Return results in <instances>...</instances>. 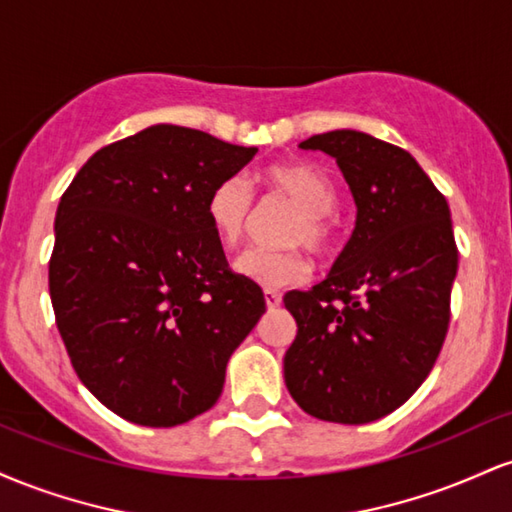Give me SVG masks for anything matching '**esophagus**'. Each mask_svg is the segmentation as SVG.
<instances>
[{
  "label": "esophagus",
  "instance_id": "34e87169",
  "mask_svg": "<svg viewBox=\"0 0 512 512\" xmlns=\"http://www.w3.org/2000/svg\"><path fill=\"white\" fill-rule=\"evenodd\" d=\"M264 303H267L269 310H276L281 305V293L276 291H264Z\"/></svg>",
  "mask_w": 512,
  "mask_h": 512
}]
</instances>
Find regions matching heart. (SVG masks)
Wrapping results in <instances>:
<instances>
[{"label":"heart","mask_w":512,"mask_h":512,"mask_svg":"<svg viewBox=\"0 0 512 512\" xmlns=\"http://www.w3.org/2000/svg\"><path fill=\"white\" fill-rule=\"evenodd\" d=\"M264 182L276 195L291 199L301 216L291 228V243H305L310 250L327 252L334 243L330 214L337 207V192L327 175L308 163H276L264 170ZM252 214V187L243 175L223 178L207 199V216L216 238L226 248L240 243ZM233 269L252 284L264 289H286L308 281L310 260L301 250H262L240 252Z\"/></svg>","instance_id":"heart-1"}]
</instances>
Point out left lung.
I'll return each mask as SVG.
<instances>
[{
    "label": "left lung",
    "instance_id": "obj_1",
    "mask_svg": "<svg viewBox=\"0 0 512 512\" xmlns=\"http://www.w3.org/2000/svg\"><path fill=\"white\" fill-rule=\"evenodd\" d=\"M298 146L337 161L356 226L325 281L284 296L298 325L284 380L305 414L370 424L419 390L448 334L450 207L409 151L366 132L334 129Z\"/></svg>",
    "mask_w": 512,
    "mask_h": 512
}]
</instances>
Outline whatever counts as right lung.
<instances>
[{
	"mask_svg": "<svg viewBox=\"0 0 512 512\" xmlns=\"http://www.w3.org/2000/svg\"><path fill=\"white\" fill-rule=\"evenodd\" d=\"M255 154L154 125L96 151L60 199L57 330L88 392L132 424L170 428L214 407L228 358L264 313L207 216L211 190Z\"/></svg>",
	"mask_w": 512,
	"mask_h": 512,
	"instance_id": "add662e5",
	"label": "right lung"
}]
</instances>
